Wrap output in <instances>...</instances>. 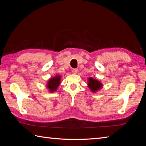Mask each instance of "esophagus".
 I'll use <instances>...</instances> for the list:
<instances>
[{
  "mask_svg": "<svg viewBox=\"0 0 146 146\" xmlns=\"http://www.w3.org/2000/svg\"><path fill=\"white\" fill-rule=\"evenodd\" d=\"M72 72H73V74H75V75H76V74L78 73V69H73V71H72Z\"/></svg>",
  "mask_w": 146,
  "mask_h": 146,
  "instance_id": "1",
  "label": "esophagus"
}]
</instances>
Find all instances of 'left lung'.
I'll return each instance as SVG.
<instances>
[{"mask_svg": "<svg viewBox=\"0 0 146 146\" xmlns=\"http://www.w3.org/2000/svg\"><path fill=\"white\" fill-rule=\"evenodd\" d=\"M88 87L93 93H96L100 90L103 87V84L100 81L94 79L92 77H89L88 78Z\"/></svg>", "mask_w": 146, "mask_h": 146, "instance_id": "left-lung-1", "label": "left lung"}]
</instances>
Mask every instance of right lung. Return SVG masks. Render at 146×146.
<instances>
[{
  "label": "right lung",
  "mask_w": 146,
  "mask_h": 146,
  "mask_svg": "<svg viewBox=\"0 0 146 146\" xmlns=\"http://www.w3.org/2000/svg\"><path fill=\"white\" fill-rule=\"evenodd\" d=\"M61 76L57 75L48 80L47 83H46V87L49 93H53L57 90L58 86L61 83Z\"/></svg>",
  "instance_id": "add662e5"
}]
</instances>
